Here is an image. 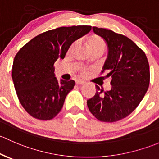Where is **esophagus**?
<instances>
[{"label":"esophagus","instance_id":"obj_1","mask_svg":"<svg viewBox=\"0 0 159 159\" xmlns=\"http://www.w3.org/2000/svg\"><path fill=\"white\" fill-rule=\"evenodd\" d=\"M76 83L77 85H83L85 83V81H83V80H76Z\"/></svg>","mask_w":159,"mask_h":159}]
</instances>
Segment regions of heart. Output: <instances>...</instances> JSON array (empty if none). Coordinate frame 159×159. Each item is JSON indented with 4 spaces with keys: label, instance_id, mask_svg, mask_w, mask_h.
<instances>
[{
    "label": "heart",
    "instance_id": "heart-1",
    "mask_svg": "<svg viewBox=\"0 0 159 159\" xmlns=\"http://www.w3.org/2000/svg\"><path fill=\"white\" fill-rule=\"evenodd\" d=\"M89 47L90 50L96 48H105V43L101 37L98 36H92L89 39Z\"/></svg>",
    "mask_w": 159,
    "mask_h": 159
}]
</instances>
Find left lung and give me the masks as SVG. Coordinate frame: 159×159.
Listing matches in <instances>:
<instances>
[{
	"mask_svg": "<svg viewBox=\"0 0 159 159\" xmlns=\"http://www.w3.org/2000/svg\"><path fill=\"white\" fill-rule=\"evenodd\" d=\"M108 47L102 71L110 77V90L96 85V94L87 100L89 111L101 122H113L130 115L149 86V65L145 53L132 40L111 30L93 27Z\"/></svg>",
	"mask_w": 159,
	"mask_h": 159,
	"instance_id": "1",
	"label": "left lung"
}]
</instances>
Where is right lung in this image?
<instances>
[{
  "mask_svg": "<svg viewBox=\"0 0 159 159\" xmlns=\"http://www.w3.org/2000/svg\"><path fill=\"white\" fill-rule=\"evenodd\" d=\"M91 26L61 27L40 34L26 43L14 59L12 79L20 102L40 120H50L61 110L73 80L55 76L53 64L63 59L71 44L91 30Z\"/></svg>",
  "mask_w": 159,
  "mask_h": 159,
  "instance_id": "right-lung-1",
  "label": "right lung"
}]
</instances>
